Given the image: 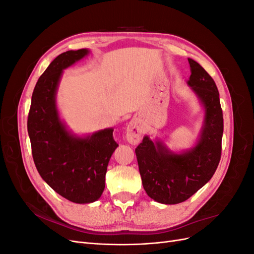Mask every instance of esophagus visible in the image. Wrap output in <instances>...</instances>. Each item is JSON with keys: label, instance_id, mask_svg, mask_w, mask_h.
I'll use <instances>...</instances> for the list:
<instances>
[{"label": "esophagus", "instance_id": "34e87169", "mask_svg": "<svg viewBox=\"0 0 254 254\" xmlns=\"http://www.w3.org/2000/svg\"><path fill=\"white\" fill-rule=\"evenodd\" d=\"M142 124L140 123L139 120L133 119L129 122V124L127 125L126 129V139L127 141L132 144H139L141 141V136H142Z\"/></svg>", "mask_w": 254, "mask_h": 254}]
</instances>
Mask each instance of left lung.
Wrapping results in <instances>:
<instances>
[{
	"instance_id": "obj_1",
	"label": "left lung",
	"mask_w": 254,
	"mask_h": 254,
	"mask_svg": "<svg viewBox=\"0 0 254 254\" xmlns=\"http://www.w3.org/2000/svg\"><path fill=\"white\" fill-rule=\"evenodd\" d=\"M188 86L203 108L204 117L193 147L173 151L160 139L148 135L135 148L143 188L153 200L163 204L186 201L210 181L221 156L224 119L219 93L213 78L195 60L188 58Z\"/></svg>"
}]
</instances>
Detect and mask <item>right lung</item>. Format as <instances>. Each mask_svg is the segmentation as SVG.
I'll use <instances>...</instances> for the list:
<instances>
[{"mask_svg":"<svg viewBox=\"0 0 254 254\" xmlns=\"http://www.w3.org/2000/svg\"><path fill=\"white\" fill-rule=\"evenodd\" d=\"M89 53L88 49L67 51L52 61L36 83L27 120L38 173L56 193L75 203L101 198L107 166L119 146L113 128L77 135L60 118L56 95L64 70Z\"/></svg>","mask_w":254,"mask_h":254,"instance_id":"1","label":"right lung"}]
</instances>
